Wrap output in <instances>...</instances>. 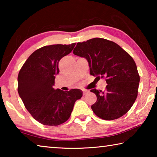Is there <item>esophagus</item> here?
<instances>
[{"instance_id":"esophagus-1","label":"esophagus","mask_w":157,"mask_h":157,"mask_svg":"<svg viewBox=\"0 0 157 157\" xmlns=\"http://www.w3.org/2000/svg\"><path fill=\"white\" fill-rule=\"evenodd\" d=\"M82 92H83V95H84L86 94V93L88 91H87V90H82Z\"/></svg>"}]
</instances>
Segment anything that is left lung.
<instances>
[{
  "instance_id": "1",
  "label": "left lung",
  "mask_w": 157,
  "mask_h": 157,
  "mask_svg": "<svg viewBox=\"0 0 157 157\" xmlns=\"http://www.w3.org/2000/svg\"><path fill=\"white\" fill-rule=\"evenodd\" d=\"M73 54L86 58L91 75L107 82L105 91L91 90L97 97L91 106L95 115L106 121L124 115L136 99L140 82L133 58L115 42L102 38L79 42Z\"/></svg>"
}]
</instances>
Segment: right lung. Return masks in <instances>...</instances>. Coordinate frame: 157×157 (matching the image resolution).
Segmentation results:
<instances>
[{
	"label": "right lung",
	"instance_id": "obj_1",
	"mask_svg": "<svg viewBox=\"0 0 157 157\" xmlns=\"http://www.w3.org/2000/svg\"><path fill=\"white\" fill-rule=\"evenodd\" d=\"M75 43L56 44L37 49L25 61L18 75V92L25 108L39 123L57 126L70 118L81 90L55 89L60 59L72 51Z\"/></svg>",
	"mask_w": 157,
	"mask_h": 157
}]
</instances>
